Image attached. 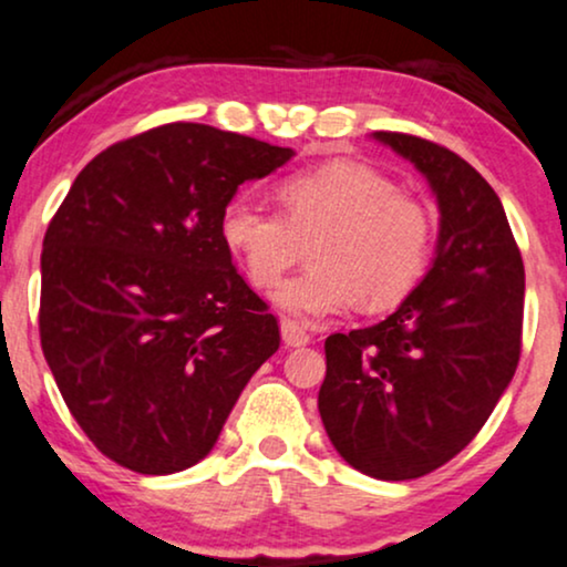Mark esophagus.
Instances as JSON below:
<instances>
[{
  "label": "esophagus",
  "instance_id": "1",
  "mask_svg": "<svg viewBox=\"0 0 567 567\" xmlns=\"http://www.w3.org/2000/svg\"><path fill=\"white\" fill-rule=\"evenodd\" d=\"M279 332H282V340L288 349H301V346H306L311 340L309 332H306V327L292 322V319H282V322H279Z\"/></svg>",
  "mask_w": 567,
  "mask_h": 567
}]
</instances>
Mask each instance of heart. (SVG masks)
Returning a JSON list of instances; mask_svg holds the SVG:
<instances>
[{
	"mask_svg": "<svg viewBox=\"0 0 567 567\" xmlns=\"http://www.w3.org/2000/svg\"><path fill=\"white\" fill-rule=\"evenodd\" d=\"M282 216L231 197L218 231L258 288H275L311 245L313 269L290 279L271 301L301 324L351 311L359 301L388 309L417 288L433 254V216L422 200L359 161H330L282 176Z\"/></svg>",
	"mask_w": 567,
	"mask_h": 567,
	"instance_id": "1",
	"label": "heart"
}]
</instances>
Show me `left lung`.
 Returning <instances> with one entry per match:
<instances>
[{
    "label": "left lung",
    "mask_w": 567,
    "mask_h": 567,
    "mask_svg": "<svg viewBox=\"0 0 567 567\" xmlns=\"http://www.w3.org/2000/svg\"><path fill=\"white\" fill-rule=\"evenodd\" d=\"M425 176L439 240L422 282L391 317L324 340L319 414L336 452L378 481H409L456 456L513 380L525 271L491 184L452 150L374 132Z\"/></svg>",
    "instance_id": "obj_1"
}]
</instances>
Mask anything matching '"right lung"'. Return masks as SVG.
<instances>
[{
	"label": "right lung",
	"instance_id": "add662e5",
	"mask_svg": "<svg viewBox=\"0 0 567 567\" xmlns=\"http://www.w3.org/2000/svg\"><path fill=\"white\" fill-rule=\"evenodd\" d=\"M290 147L166 124L76 176L42 250V351L68 409L121 467L172 475L210 454L275 313L231 266L221 210Z\"/></svg>",
	"mask_w": 567,
	"mask_h": 567
}]
</instances>
